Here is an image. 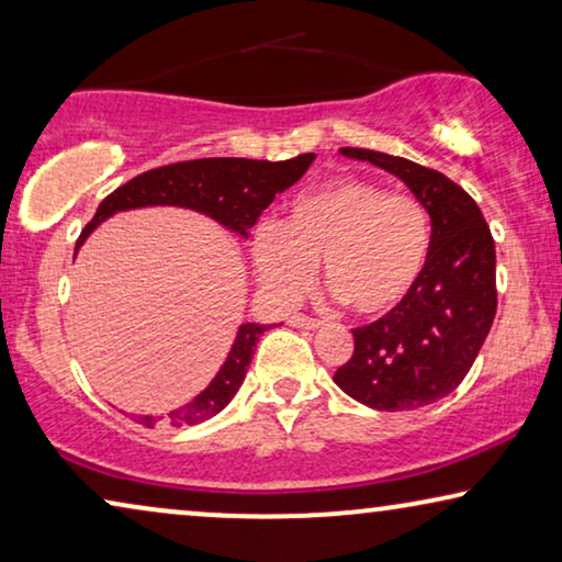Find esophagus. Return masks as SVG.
I'll list each match as a JSON object with an SVG mask.
<instances>
[{"label":"esophagus","instance_id":"34e87169","mask_svg":"<svg viewBox=\"0 0 562 562\" xmlns=\"http://www.w3.org/2000/svg\"><path fill=\"white\" fill-rule=\"evenodd\" d=\"M291 325L294 327H302V329H317L322 322L319 319H314V317H310V314H291Z\"/></svg>","mask_w":562,"mask_h":562}]
</instances>
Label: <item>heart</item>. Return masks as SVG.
Wrapping results in <instances>:
<instances>
[{
	"mask_svg": "<svg viewBox=\"0 0 562 562\" xmlns=\"http://www.w3.org/2000/svg\"><path fill=\"white\" fill-rule=\"evenodd\" d=\"M429 248L432 225L417 196L340 176L302 191L281 225H258L252 263L281 302H296L322 263L329 289L352 312L381 317L417 289Z\"/></svg>",
	"mask_w": 562,
	"mask_h": 562,
	"instance_id": "1",
	"label": "heart"
}]
</instances>
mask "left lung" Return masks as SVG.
<instances>
[{
    "label": "left lung",
    "mask_w": 562,
    "mask_h": 562,
    "mask_svg": "<svg viewBox=\"0 0 562 562\" xmlns=\"http://www.w3.org/2000/svg\"><path fill=\"white\" fill-rule=\"evenodd\" d=\"M340 150L412 189L432 220V248L412 296L352 329L356 350L335 371V383L371 409H419L460 386L494 325V237L479 204L445 173L379 150Z\"/></svg>",
    "instance_id": "8db88e82"
}]
</instances>
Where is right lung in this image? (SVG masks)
Here are the masks:
<instances>
[{
    "instance_id": "right-lung-1",
    "label": "right lung",
    "mask_w": 562,
    "mask_h": 562,
    "mask_svg": "<svg viewBox=\"0 0 562 562\" xmlns=\"http://www.w3.org/2000/svg\"><path fill=\"white\" fill-rule=\"evenodd\" d=\"M314 153H302V156L289 160H252V158H196L181 160V164L160 166L153 171H145L120 189H114L110 196L99 204V210L87 227L81 229L76 250L87 240L91 229L99 222L112 217L114 212L137 210V206H156V204H173L187 206L210 214L220 225L235 229L243 237L256 225L260 212L273 202L276 194L286 191L289 187L302 179L306 168L312 166ZM266 325L248 322L237 329L235 345L229 350L225 366L214 375V381L199 394L194 402H189L181 409L168 414V422L173 427L199 425V422L214 417L225 409L229 398L237 394L240 383L248 371L252 350H256L258 337L266 333ZM145 427L156 425V417H135Z\"/></svg>"
}]
</instances>
